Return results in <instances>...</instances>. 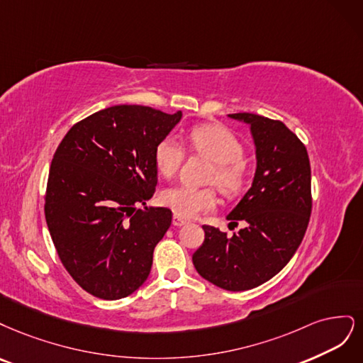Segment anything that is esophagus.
<instances>
[{"label": "esophagus", "instance_id": "34e87169", "mask_svg": "<svg viewBox=\"0 0 363 363\" xmlns=\"http://www.w3.org/2000/svg\"><path fill=\"white\" fill-rule=\"evenodd\" d=\"M172 223H173V226H182V225H185V223H186V220L181 218L179 216H173Z\"/></svg>", "mask_w": 363, "mask_h": 363}]
</instances>
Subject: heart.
I'll return each instance as SVG.
<instances>
[{
  "instance_id": "heart-1",
  "label": "heart",
  "mask_w": 363,
  "mask_h": 363,
  "mask_svg": "<svg viewBox=\"0 0 363 363\" xmlns=\"http://www.w3.org/2000/svg\"><path fill=\"white\" fill-rule=\"evenodd\" d=\"M189 143L194 154L214 161L208 181L218 186L225 196H238L247 184V166L242 160L244 147L238 137L220 125H199L189 133ZM185 152L173 135L162 137L155 145L154 161L161 177L172 178L181 167ZM162 205L179 217H196L213 211L217 194L213 189H193L178 185L161 193Z\"/></svg>"
}]
</instances>
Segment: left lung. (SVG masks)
<instances>
[{
	"instance_id": "1",
	"label": "left lung",
	"mask_w": 363,
	"mask_h": 363,
	"mask_svg": "<svg viewBox=\"0 0 363 363\" xmlns=\"http://www.w3.org/2000/svg\"><path fill=\"white\" fill-rule=\"evenodd\" d=\"M250 125L256 172L249 191L228 216L226 232L203 225L205 241L193 255L197 273L228 291L262 285L289 262L305 237L312 211L311 162L306 146L280 121L253 113L229 114Z\"/></svg>"
}]
</instances>
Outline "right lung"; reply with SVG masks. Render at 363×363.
Wrapping results in <instances>:
<instances>
[{
    "label": "right lung",
    "instance_id": "1",
    "mask_svg": "<svg viewBox=\"0 0 363 363\" xmlns=\"http://www.w3.org/2000/svg\"><path fill=\"white\" fill-rule=\"evenodd\" d=\"M181 116L114 105L77 122L58 145L45 218L58 258L89 294L119 300L147 279L172 211L138 206L155 193V145Z\"/></svg>",
    "mask_w": 363,
    "mask_h": 363
}]
</instances>
